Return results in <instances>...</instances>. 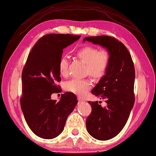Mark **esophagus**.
<instances>
[{
  "label": "esophagus",
  "instance_id": "obj_1",
  "mask_svg": "<svg viewBox=\"0 0 156 156\" xmlns=\"http://www.w3.org/2000/svg\"><path fill=\"white\" fill-rule=\"evenodd\" d=\"M78 101H79V102H80V103H84V102H85V100L82 98H80V97H78Z\"/></svg>",
  "mask_w": 156,
  "mask_h": 156
}]
</instances>
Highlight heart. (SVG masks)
Returning a JSON list of instances; mask_svg holds the SVG:
<instances>
[{
  "label": "heart",
  "instance_id": "b5f03b06",
  "mask_svg": "<svg viewBox=\"0 0 156 156\" xmlns=\"http://www.w3.org/2000/svg\"><path fill=\"white\" fill-rule=\"evenodd\" d=\"M76 54L86 63L87 73L92 77L100 78L106 73L110 62V54L107 50L98 51L94 46L86 45L79 49ZM58 70L60 74L62 76L68 74V60L65 56L61 57L59 60ZM91 87V82L89 79L74 78L65 84L66 90L78 96H84Z\"/></svg>",
  "mask_w": 156,
  "mask_h": 156
}]
</instances>
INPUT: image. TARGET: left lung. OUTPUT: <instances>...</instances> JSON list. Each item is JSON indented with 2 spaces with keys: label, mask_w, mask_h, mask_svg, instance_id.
<instances>
[{
  "label": "left lung",
  "mask_w": 156,
  "mask_h": 156,
  "mask_svg": "<svg viewBox=\"0 0 156 156\" xmlns=\"http://www.w3.org/2000/svg\"><path fill=\"white\" fill-rule=\"evenodd\" d=\"M83 41L99 44L110 54L106 73L91 90V94L105 100L107 106L89 101L91 113L86 120L87 130L93 138L107 140L122 131L133 107L135 69L128 49L113 37L90 36Z\"/></svg>",
  "instance_id": "8db88e82"
}]
</instances>
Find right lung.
I'll list each match as a JSON object with an SVG mask.
<instances>
[{
  "instance_id": "add662e5",
  "label": "right lung",
  "mask_w": 156,
  "mask_h": 156,
  "mask_svg": "<svg viewBox=\"0 0 156 156\" xmlns=\"http://www.w3.org/2000/svg\"><path fill=\"white\" fill-rule=\"evenodd\" d=\"M80 36L49 34L37 41L28 55L22 72L20 107L26 122L34 133L44 139L57 137L64 129L67 117L78 101L74 94L66 92L59 101L51 100L60 91L58 62L63 49Z\"/></svg>"
}]
</instances>
